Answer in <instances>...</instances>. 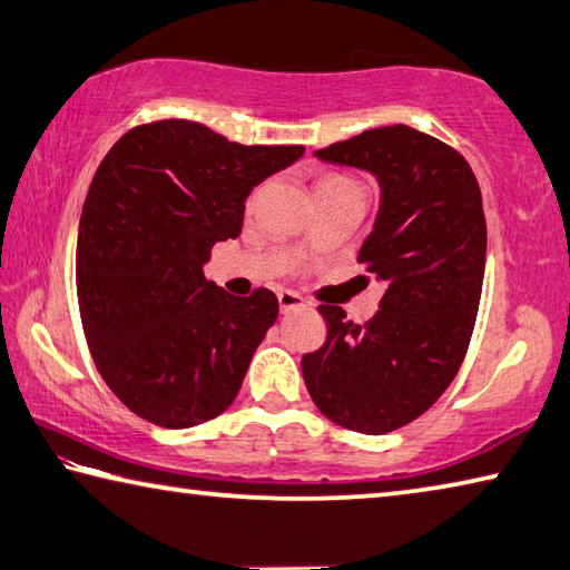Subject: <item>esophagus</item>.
<instances>
[{"label": "esophagus", "instance_id": "34e87169", "mask_svg": "<svg viewBox=\"0 0 570 570\" xmlns=\"http://www.w3.org/2000/svg\"><path fill=\"white\" fill-rule=\"evenodd\" d=\"M278 308H282V314L296 312V308H304V298L296 292H278Z\"/></svg>", "mask_w": 570, "mask_h": 570}]
</instances>
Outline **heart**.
I'll use <instances>...</instances> for the list:
<instances>
[{"instance_id":"heart-1","label":"heart","mask_w":570,"mask_h":570,"mask_svg":"<svg viewBox=\"0 0 570 570\" xmlns=\"http://www.w3.org/2000/svg\"><path fill=\"white\" fill-rule=\"evenodd\" d=\"M336 178H340V176H332V178H324L322 183H330V180H336ZM322 183H320V186H322Z\"/></svg>"}]
</instances>
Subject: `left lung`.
I'll return each mask as SVG.
<instances>
[{"instance_id": "1", "label": "left lung", "mask_w": 570, "mask_h": 570, "mask_svg": "<svg viewBox=\"0 0 570 570\" xmlns=\"http://www.w3.org/2000/svg\"><path fill=\"white\" fill-rule=\"evenodd\" d=\"M316 156L380 178L382 208L356 262L384 294L364 324L320 304L330 332L302 356L304 382L340 428L387 435L440 400L468 354L488 248L480 186L455 148L407 125L364 130Z\"/></svg>"}]
</instances>
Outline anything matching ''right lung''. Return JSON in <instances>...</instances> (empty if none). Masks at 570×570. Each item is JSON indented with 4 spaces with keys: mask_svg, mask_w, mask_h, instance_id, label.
<instances>
[{
    "mask_svg": "<svg viewBox=\"0 0 570 570\" xmlns=\"http://www.w3.org/2000/svg\"><path fill=\"white\" fill-rule=\"evenodd\" d=\"M302 153L153 120L100 163L80 218L77 302L100 377L138 417L186 430L234 404L278 298L230 296L204 264L216 240L240 234L250 188Z\"/></svg>",
    "mask_w": 570,
    "mask_h": 570,
    "instance_id": "right-lung-1",
    "label": "right lung"
}]
</instances>
